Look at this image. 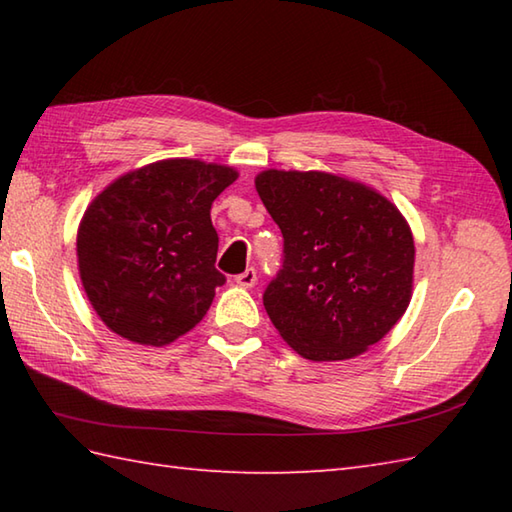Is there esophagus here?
Returning <instances> with one entry per match:
<instances>
[{"label":"esophagus","instance_id":"esophagus-1","mask_svg":"<svg viewBox=\"0 0 512 512\" xmlns=\"http://www.w3.org/2000/svg\"><path fill=\"white\" fill-rule=\"evenodd\" d=\"M257 281V270L255 268H246L242 275L235 277V284L242 286V288H253Z\"/></svg>","mask_w":512,"mask_h":512}]
</instances>
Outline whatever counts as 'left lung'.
<instances>
[{
  "mask_svg": "<svg viewBox=\"0 0 512 512\" xmlns=\"http://www.w3.org/2000/svg\"><path fill=\"white\" fill-rule=\"evenodd\" d=\"M255 189L284 235L264 308L308 361L367 352L407 312L416 246L383 193L328 171L266 169Z\"/></svg>",
  "mask_w": 512,
  "mask_h": 512,
  "instance_id": "1",
  "label": "left lung"
}]
</instances>
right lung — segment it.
Returning <instances> with one entry per match:
<instances>
[{"label":"right lung","mask_w":512,"mask_h":512,"mask_svg":"<svg viewBox=\"0 0 512 512\" xmlns=\"http://www.w3.org/2000/svg\"><path fill=\"white\" fill-rule=\"evenodd\" d=\"M237 169L167 158L123 173L96 195L76 233L94 312L123 339L162 347L198 325L226 277L215 268L211 204Z\"/></svg>","instance_id":"right-lung-1"}]
</instances>
